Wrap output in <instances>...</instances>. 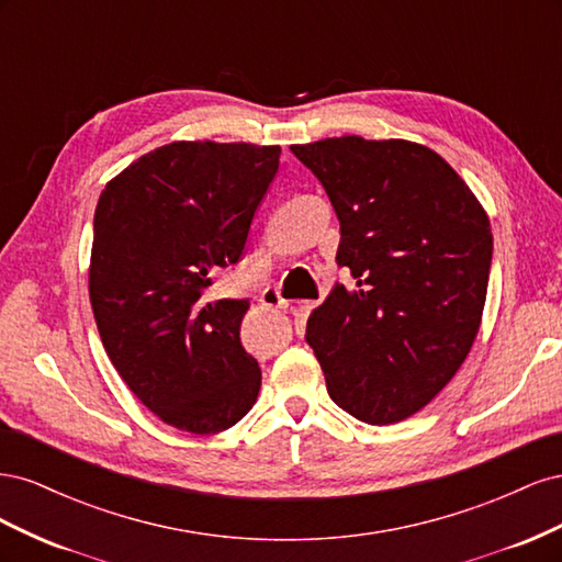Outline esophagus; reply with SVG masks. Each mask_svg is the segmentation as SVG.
Wrapping results in <instances>:
<instances>
[{"label": "esophagus", "instance_id": "esophagus-1", "mask_svg": "<svg viewBox=\"0 0 562 562\" xmlns=\"http://www.w3.org/2000/svg\"><path fill=\"white\" fill-rule=\"evenodd\" d=\"M260 302L265 304V307H269V310H288V307H291V302L283 300L274 285L265 288L262 295H260Z\"/></svg>", "mask_w": 562, "mask_h": 562}]
</instances>
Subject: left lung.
<instances>
[{
  "label": "left lung",
  "mask_w": 562,
  "mask_h": 562,
  "mask_svg": "<svg viewBox=\"0 0 562 562\" xmlns=\"http://www.w3.org/2000/svg\"><path fill=\"white\" fill-rule=\"evenodd\" d=\"M279 145L178 140L147 151L100 192L89 297L112 366L161 422L234 427L262 372L241 345L246 300H209V274L241 258Z\"/></svg>",
  "instance_id": "left-lung-1"
}]
</instances>
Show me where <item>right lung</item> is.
Instances as JSON below:
<instances>
[{"mask_svg": "<svg viewBox=\"0 0 562 562\" xmlns=\"http://www.w3.org/2000/svg\"><path fill=\"white\" fill-rule=\"evenodd\" d=\"M339 220L335 285L307 321L330 398L368 424L429 405L479 335L492 262L485 209L454 168L411 140L342 135L291 145Z\"/></svg>", "mask_w": 562, "mask_h": 562, "instance_id": "right-lung-1", "label": "right lung"}]
</instances>
